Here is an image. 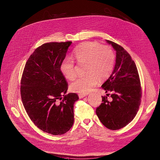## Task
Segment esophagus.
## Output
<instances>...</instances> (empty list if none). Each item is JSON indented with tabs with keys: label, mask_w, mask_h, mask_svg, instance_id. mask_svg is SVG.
I'll list each match as a JSON object with an SVG mask.
<instances>
[{
	"label": "esophagus",
	"mask_w": 160,
	"mask_h": 160,
	"mask_svg": "<svg viewBox=\"0 0 160 160\" xmlns=\"http://www.w3.org/2000/svg\"><path fill=\"white\" fill-rule=\"evenodd\" d=\"M88 95V94H78V97L80 98H84V97H85L86 96H87Z\"/></svg>",
	"instance_id": "1"
}]
</instances>
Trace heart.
<instances>
[{
	"label": "heart",
	"mask_w": 160,
	"mask_h": 160,
	"mask_svg": "<svg viewBox=\"0 0 160 160\" xmlns=\"http://www.w3.org/2000/svg\"><path fill=\"white\" fill-rule=\"evenodd\" d=\"M75 59L80 64H87L86 76L77 78L70 85L73 92L87 93L98 83L111 75L115 64V54L108 46H102L96 41L84 42L73 50ZM60 71L64 77L73 80L75 76L73 61L65 58L60 64Z\"/></svg>",
	"instance_id": "1"
}]
</instances>
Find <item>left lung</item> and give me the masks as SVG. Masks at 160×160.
Instances as JSON below:
<instances>
[{"label":"left lung","mask_w":160,"mask_h":160,"mask_svg":"<svg viewBox=\"0 0 160 160\" xmlns=\"http://www.w3.org/2000/svg\"><path fill=\"white\" fill-rule=\"evenodd\" d=\"M106 41L116 51V59L112 73L101 87L106 93L112 92V101L102 96L96 113L106 128L115 130L126 126L135 117L140 105L142 89L136 65L130 54L121 46Z\"/></svg>","instance_id":"8db88e82"}]
</instances>
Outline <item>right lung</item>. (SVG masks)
Segmentation results:
<instances>
[{
    "label": "right lung",
    "instance_id": "right-lung-1",
    "mask_svg": "<svg viewBox=\"0 0 160 160\" xmlns=\"http://www.w3.org/2000/svg\"><path fill=\"white\" fill-rule=\"evenodd\" d=\"M71 41L45 43L35 49L25 64L20 93L32 122L46 133L62 135L72 127L74 93L65 95L68 84L59 67Z\"/></svg>",
    "mask_w": 160,
    "mask_h": 160
}]
</instances>
